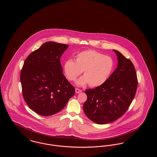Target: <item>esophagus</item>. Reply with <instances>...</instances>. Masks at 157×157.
Here are the masks:
<instances>
[{
  "label": "esophagus",
  "instance_id": "obj_1",
  "mask_svg": "<svg viewBox=\"0 0 157 157\" xmlns=\"http://www.w3.org/2000/svg\"><path fill=\"white\" fill-rule=\"evenodd\" d=\"M81 92H82V90H80V89H78V88H76L75 89V92L76 94H79V93H80Z\"/></svg>",
  "mask_w": 157,
  "mask_h": 157
}]
</instances>
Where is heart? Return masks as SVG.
<instances>
[{
  "mask_svg": "<svg viewBox=\"0 0 157 157\" xmlns=\"http://www.w3.org/2000/svg\"><path fill=\"white\" fill-rule=\"evenodd\" d=\"M113 68V61L110 56L91 49L77 53L75 60L69 59L63 64L64 73L69 81H75L83 72L84 75L76 81V85L89 83L92 87L104 83Z\"/></svg>",
  "mask_w": 157,
  "mask_h": 157,
  "instance_id": "heart-1",
  "label": "heart"
}]
</instances>
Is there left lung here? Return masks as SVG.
<instances>
[{
	"mask_svg": "<svg viewBox=\"0 0 157 157\" xmlns=\"http://www.w3.org/2000/svg\"><path fill=\"white\" fill-rule=\"evenodd\" d=\"M118 66L106 82L95 89L85 90L87 100L83 109L87 117L98 124L112 122L128 109L134 98L138 79L132 62L121 53L113 50Z\"/></svg>",
	"mask_w": 157,
	"mask_h": 157,
	"instance_id": "left-lung-1",
	"label": "left lung"
}]
</instances>
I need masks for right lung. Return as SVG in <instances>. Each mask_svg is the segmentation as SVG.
<instances>
[{"label": "right lung", "mask_w": 157, "mask_h": 157, "mask_svg": "<svg viewBox=\"0 0 157 157\" xmlns=\"http://www.w3.org/2000/svg\"><path fill=\"white\" fill-rule=\"evenodd\" d=\"M66 44L47 42L25 59L21 73L23 97L30 109L42 116L60 111L75 89L62 74L60 58Z\"/></svg>", "instance_id": "1"}]
</instances>
